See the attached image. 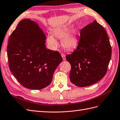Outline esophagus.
Returning a JSON list of instances; mask_svg holds the SVG:
<instances>
[{
	"label": "esophagus",
	"mask_w": 120,
	"mask_h": 120,
	"mask_svg": "<svg viewBox=\"0 0 120 120\" xmlns=\"http://www.w3.org/2000/svg\"><path fill=\"white\" fill-rule=\"evenodd\" d=\"M61 56H62L63 60H66V57H65V55L63 54H61Z\"/></svg>",
	"instance_id": "1"
}]
</instances>
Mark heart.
Returning a JSON list of instances; mask_svg holds the SVG:
<instances>
[{"label":"heart","instance_id":"1","mask_svg":"<svg viewBox=\"0 0 120 120\" xmlns=\"http://www.w3.org/2000/svg\"><path fill=\"white\" fill-rule=\"evenodd\" d=\"M68 31L69 27L65 26L53 29L52 33V35L57 38H62L61 44L64 48L67 50H72L77 45L78 38L75 31L69 32L67 34ZM52 36L51 34L47 35V42L49 48L52 50H54L57 47L58 42Z\"/></svg>","mask_w":120,"mask_h":120}]
</instances>
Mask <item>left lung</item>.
<instances>
[{
  "label": "left lung",
  "instance_id": "1",
  "mask_svg": "<svg viewBox=\"0 0 120 120\" xmlns=\"http://www.w3.org/2000/svg\"><path fill=\"white\" fill-rule=\"evenodd\" d=\"M77 48L66 59L71 69L69 78L78 87L96 83L105 75L112 56L107 32L96 20L81 30Z\"/></svg>",
  "mask_w": 120,
  "mask_h": 120
}]
</instances>
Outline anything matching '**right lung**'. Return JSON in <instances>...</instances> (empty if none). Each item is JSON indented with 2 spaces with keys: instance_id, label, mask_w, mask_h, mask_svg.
I'll return each instance as SVG.
<instances>
[{
  "instance_id": "obj_1",
  "label": "right lung",
  "mask_w": 120,
  "mask_h": 120,
  "mask_svg": "<svg viewBox=\"0 0 120 120\" xmlns=\"http://www.w3.org/2000/svg\"><path fill=\"white\" fill-rule=\"evenodd\" d=\"M45 39L38 24L29 19L20 22L9 38L10 69L26 88L40 90L47 87L63 60L59 52L46 49Z\"/></svg>"
}]
</instances>
